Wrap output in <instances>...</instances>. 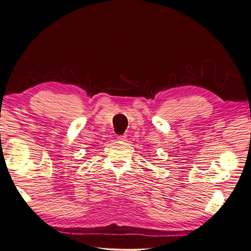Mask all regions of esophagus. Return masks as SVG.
Segmentation results:
<instances>
[{
  "mask_svg": "<svg viewBox=\"0 0 251 251\" xmlns=\"http://www.w3.org/2000/svg\"><path fill=\"white\" fill-rule=\"evenodd\" d=\"M117 139L119 141H126V135H118L117 136Z\"/></svg>",
  "mask_w": 251,
  "mask_h": 251,
  "instance_id": "1",
  "label": "esophagus"
}]
</instances>
